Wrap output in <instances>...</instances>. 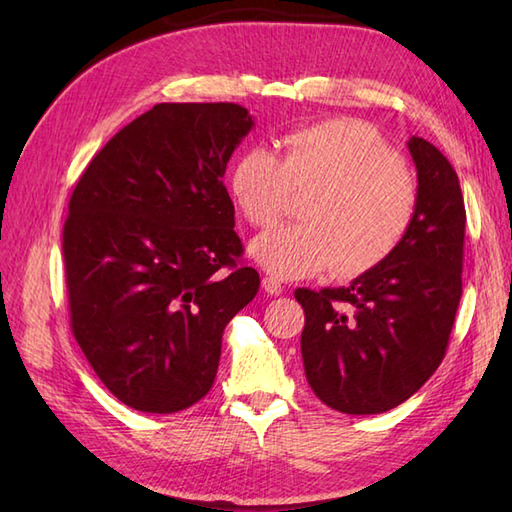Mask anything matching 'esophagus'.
<instances>
[{
    "mask_svg": "<svg viewBox=\"0 0 512 512\" xmlns=\"http://www.w3.org/2000/svg\"><path fill=\"white\" fill-rule=\"evenodd\" d=\"M262 288L268 292L270 297H277V295H281V292H284V286H281V281H277L275 277H264Z\"/></svg>",
    "mask_w": 512,
    "mask_h": 512,
    "instance_id": "esophagus-1",
    "label": "esophagus"
}]
</instances>
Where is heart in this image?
<instances>
[{
  "mask_svg": "<svg viewBox=\"0 0 512 512\" xmlns=\"http://www.w3.org/2000/svg\"><path fill=\"white\" fill-rule=\"evenodd\" d=\"M281 158L248 147L226 176L235 206L253 226L275 224L290 191L308 193L303 224L253 239L250 255L279 279H303L334 268L354 279L383 266L405 242L418 211V187L396 149L372 125L330 118L281 140Z\"/></svg>",
  "mask_w": 512,
  "mask_h": 512,
  "instance_id": "obj_1",
  "label": "heart"
}]
</instances>
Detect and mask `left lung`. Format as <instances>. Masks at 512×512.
<instances>
[{"label":"left lung","mask_w":512,"mask_h":512,"mask_svg":"<svg viewBox=\"0 0 512 512\" xmlns=\"http://www.w3.org/2000/svg\"><path fill=\"white\" fill-rule=\"evenodd\" d=\"M418 211L405 242L350 286L297 288L301 356L325 405L352 416L411 398L447 354L462 297L466 211L458 173L429 140L409 138Z\"/></svg>","instance_id":"8db88e82"}]
</instances>
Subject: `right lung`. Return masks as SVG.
<instances>
[{
	"instance_id": "1",
	"label": "right lung",
	"mask_w": 512,
	"mask_h": 512,
	"mask_svg": "<svg viewBox=\"0 0 512 512\" xmlns=\"http://www.w3.org/2000/svg\"><path fill=\"white\" fill-rule=\"evenodd\" d=\"M250 129L237 103H158L72 191L63 262L74 339L136 411L176 413L209 394L226 323L257 295L222 182Z\"/></svg>"
}]
</instances>
